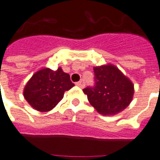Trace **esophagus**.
I'll use <instances>...</instances> for the list:
<instances>
[{"mask_svg":"<svg viewBox=\"0 0 160 160\" xmlns=\"http://www.w3.org/2000/svg\"><path fill=\"white\" fill-rule=\"evenodd\" d=\"M76 84H77L78 87H80V88H83L84 85H85V83H84V80L82 79V80H80L79 82H76Z\"/></svg>","mask_w":160,"mask_h":160,"instance_id":"obj_1","label":"esophagus"}]
</instances>
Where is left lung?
Masks as SVG:
<instances>
[{
    "mask_svg": "<svg viewBox=\"0 0 160 160\" xmlns=\"http://www.w3.org/2000/svg\"><path fill=\"white\" fill-rule=\"evenodd\" d=\"M95 85L82 91L97 112L103 116L116 115L132 102L134 85L116 66L94 67Z\"/></svg>",
    "mask_w": 160,
    "mask_h": 160,
    "instance_id": "obj_1",
    "label": "left lung"
}]
</instances>
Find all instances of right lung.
I'll use <instances>...</instances> for the list:
<instances>
[{"instance_id":"right-lung-1","label":"right lung","mask_w":160,"mask_h":160,"mask_svg":"<svg viewBox=\"0 0 160 160\" xmlns=\"http://www.w3.org/2000/svg\"><path fill=\"white\" fill-rule=\"evenodd\" d=\"M73 86L69 75L63 72L62 68L57 70L44 68L36 72L28 80L23 96L36 111L48 112L62 99L64 92Z\"/></svg>"}]
</instances>
